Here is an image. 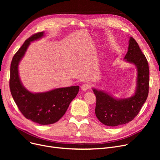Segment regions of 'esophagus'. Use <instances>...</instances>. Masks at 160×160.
Listing matches in <instances>:
<instances>
[{
    "mask_svg": "<svg viewBox=\"0 0 160 160\" xmlns=\"http://www.w3.org/2000/svg\"><path fill=\"white\" fill-rule=\"evenodd\" d=\"M81 88H82V91H88L90 88V85L89 84V83H83V84Z\"/></svg>",
    "mask_w": 160,
    "mask_h": 160,
    "instance_id": "esophagus-1",
    "label": "esophagus"
}]
</instances>
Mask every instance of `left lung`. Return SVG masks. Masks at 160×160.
Segmentation results:
<instances>
[{
	"mask_svg": "<svg viewBox=\"0 0 160 160\" xmlns=\"http://www.w3.org/2000/svg\"><path fill=\"white\" fill-rule=\"evenodd\" d=\"M124 60L135 65L137 69L136 87L131 97L117 98L108 92L92 88L97 98L96 116L102 124L109 127H117L132 121L139 113L148 94V62L132 37L129 38L128 52Z\"/></svg>",
	"mask_w": 160,
	"mask_h": 160,
	"instance_id": "1",
	"label": "left lung"
}]
</instances>
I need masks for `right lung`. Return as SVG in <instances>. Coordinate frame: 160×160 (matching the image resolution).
<instances>
[{"label": "right lung", "mask_w": 160, "mask_h": 160, "mask_svg": "<svg viewBox=\"0 0 160 160\" xmlns=\"http://www.w3.org/2000/svg\"><path fill=\"white\" fill-rule=\"evenodd\" d=\"M44 36V32L32 36L13 56L10 67V88L14 101L22 115L33 122L47 125L55 123L62 118L77 97L80 88L76 86L33 93L24 87L19 74V64L31 42Z\"/></svg>", "instance_id": "obj_1"}]
</instances>
